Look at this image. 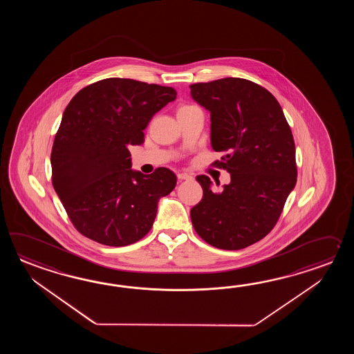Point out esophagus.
<instances>
[{
  "instance_id": "34e87169",
  "label": "esophagus",
  "mask_w": 354,
  "mask_h": 354,
  "mask_svg": "<svg viewBox=\"0 0 354 354\" xmlns=\"http://www.w3.org/2000/svg\"><path fill=\"white\" fill-rule=\"evenodd\" d=\"M177 178H178V180H191L192 176L188 174H177Z\"/></svg>"
}]
</instances>
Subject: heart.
Wrapping results in <instances>:
<instances>
[{
	"label": "heart",
	"mask_w": 354,
	"mask_h": 354,
	"mask_svg": "<svg viewBox=\"0 0 354 354\" xmlns=\"http://www.w3.org/2000/svg\"><path fill=\"white\" fill-rule=\"evenodd\" d=\"M195 105H182L180 106V109L178 110H185V109H189V107H194Z\"/></svg>",
	"instance_id": "b5f03b06"
}]
</instances>
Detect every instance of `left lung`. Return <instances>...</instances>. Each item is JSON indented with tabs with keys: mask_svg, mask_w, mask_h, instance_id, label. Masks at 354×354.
<instances>
[{
	"mask_svg": "<svg viewBox=\"0 0 354 354\" xmlns=\"http://www.w3.org/2000/svg\"><path fill=\"white\" fill-rule=\"evenodd\" d=\"M189 88L210 111L212 149L226 153L212 165L232 178L215 192L207 176H197L203 196L189 212L192 225L215 248H247L277 224L296 185L292 131L276 97L252 81L227 77Z\"/></svg>",
	"mask_w": 354,
	"mask_h": 354,
	"instance_id": "obj_1",
	"label": "left lung"
}]
</instances>
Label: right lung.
I'll return each mask as SVG.
<instances>
[{
	"instance_id": "obj_1",
	"label": "right lung",
	"mask_w": 354,
	"mask_h": 354,
	"mask_svg": "<svg viewBox=\"0 0 354 354\" xmlns=\"http://www.w3.org/2000/svg\"><path fill=\"white\" fill-rule=\"evenodd\" d=\"M174 87L105 78L78 91L55 134L52 182L80 233L109 247L140 241L177 177L165 167L131 171L129 145L144 143L153 115L176 100Z\"/></svg>"
}]
</instances>
